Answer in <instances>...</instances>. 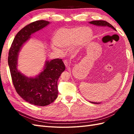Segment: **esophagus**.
Listing matches in <instances>:
<instances>
[{
	"label": "esophagus",
	"instance_id": "1",
	"mask_svg": "<svg viewBox=\"0 0 134 134\" xmlns=\"http://www.w3.org/2000/svg\"><path fill=\"white\" fill-rule=\"evenodd\" d=\"M64 64H65V67H69V62H68L67 60H64Z\"/></svg>",
	"mask_w": 134,
	"mask_h": 134
}]
</instances>
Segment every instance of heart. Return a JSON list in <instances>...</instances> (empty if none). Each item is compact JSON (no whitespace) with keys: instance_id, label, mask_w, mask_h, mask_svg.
Listing matches in <instances>:
<instances>
[{"instance_id":"heart-1","label":"heart","mask_w":134,"mask_h":134,"mask_svg":"<svg viewBox=\"0 0 134 134\" xmlns=\"http://www.w3.org/2000/svg\"><path fill=\"white\" fill-rule=\"evenodd\" d=\"M93 32L89 28L81 27H74L72 29L62 28L57 30L53 37L55 44L51 45L53 50L59 53L62 50L59 48H66L77 42L78 44H83L89 41L92 38Z\"/></svg>"}]
</instances>
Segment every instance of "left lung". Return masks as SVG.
Returning <instances> with one entry per match:
<instances>
[{
  "instance_id": "obj_1",
  "label": "left lung",
  "mask_w": 134,
  "mask_h": 134,
  "mask_svg": "<svg viewBox=\"0 0 134 134\" xmlns=\"http://www.w3.org/2000/svg\"><path fill=\"white\" fill-rule=\"evenodd\" d=\"M89 23L90 24H93V25H96V26H107V27H111L112 29H113V30H116L115 29V28L113 27L112 25L110 24L109 23H108L107 21H102V20H99V21H91ZM93 103V102H92ZM93 104H98V102H94Z\"/></svg>"
}]
</instances>
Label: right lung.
<instances>
[{"instance_id":"add662e5","label":"right lung","mask_w":134,"mask_h":134,"mask_svg":"<svg viewBox=\"0 0 134 134\" xmlns=\"http://www.w3.org/2000/svg\"><path fill=\"white\" fill-rule=\"evenodd\" d=\"M49 22L40 20L26 25L16 34L8 53V63L13 83L17 93L24 100L37 106L52 103L58 95V81L65 70L62 59L46 61L44 70L35 78L27 77L17 69L18 53L30 36L47 26Z\"/></svg>"}]
</instances>
